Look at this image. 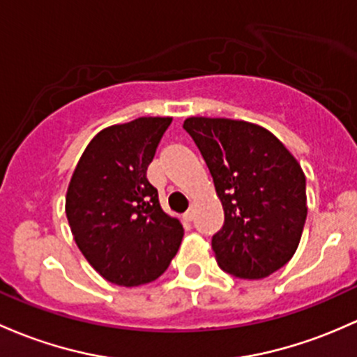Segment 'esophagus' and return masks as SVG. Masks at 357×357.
<instances>
[{
    "instance_id": "esophagus-1",
    "label": "esophagus",
    "mask_w": 357,
    "mask_h": 357,
    "mask_svg": "<svg viewBox=\"0 0 357 357\" xmlns=\"http://www.w3.org/2000/svg\"><path fill=\"white\" fill-rule=\"evenodd\" d=\"M193 217H195V208L190 207L188 212H185V215H183V219H185L186 222H190V220H193Z\"/></svg>"
}]
</instances>
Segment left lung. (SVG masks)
<instances>
[{
    "label": "left lung",
    "mask_w": 357,
    "mask_h": 357,
    "mask_svg": "<svg viewBox=\"0 0 357 357\" xmlns=\"http://www.w3.org/2000/svg\"><path fill=\"white\" fill-rule=\"evenodd\" d=\"M183 128L200 149L222 202L224 226L212 238L219 267L264 279L287 264L305 227L306 178L282 142L264 126L193 116Z\"/></svg>",
    "instance_id": "1"
}]
</instances>
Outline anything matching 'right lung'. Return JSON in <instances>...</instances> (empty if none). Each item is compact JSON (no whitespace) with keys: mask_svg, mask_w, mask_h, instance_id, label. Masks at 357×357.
I'll use <instances>...</instances> for the list:
<instances>
[{"mask_svg":"<svg viewBox=\"0 0 357 357\" xmlns=\"http://www.w3.org/2000/svg\"><path fill=\"white\" fill-rule=\"evenodd\" d=\"M172 118H138L104 128L82 153L66 191L75 243L100 275L125 287L166 272L183 229L159 204L147 167Z\"/></svg>","mask_w":357,"mask_h":357,"instance_id":"right-lung-1","label":"right lung"}]
</instances>
